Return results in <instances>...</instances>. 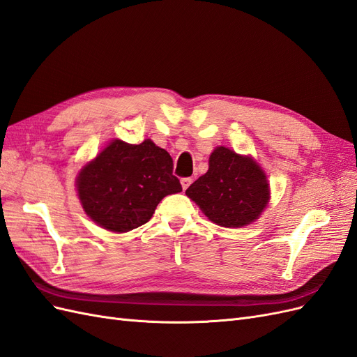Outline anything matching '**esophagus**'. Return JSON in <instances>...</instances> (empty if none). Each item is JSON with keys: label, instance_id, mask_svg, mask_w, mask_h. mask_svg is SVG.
<instances>
[{"label": "esophagus", "instance_id": "1", "mask_svg": "<svg viewBox=\"0 0 357 357\" xmlns=\"http://www.w3.org/2000/svg\"><path fill=\"white\" fill-rule=\"evenodd\" d=\"M180 183H181V188H183V190H186V189L190 186L192 178H189V177H185V178H181V180H180Z\"/></svg>", "mask_w": 357, "mask_h": 357}]
</instances>
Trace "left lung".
I'll return each instance as SVG.
<instances>
[{
	"instance_id": "1",
	"label": "left lung",
	"mask_w": 357,
	"mask_h": 357,
	"mask_svg": "<svg viewBox=\"0 0 357 357\" xmlns=\"http://www.w3.org/2000/svg\"><path fill=\"white\" fill-rule=\"evenodd\" d=\"M186 195L213 223L241 228L255 222L266 207L269 185L252 156L220 146L210 155L208 171L192 183Z\"/></svg>"
}]
</instances>
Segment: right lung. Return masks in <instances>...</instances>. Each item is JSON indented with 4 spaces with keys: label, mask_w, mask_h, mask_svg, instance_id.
Instances as JSON below:
<instances>
[{
    "label": "right lung",
    "mask_w": 357,
    "mask_h": 357,
    "mask_svg": "<svg viewBox=\"0 0 357 357\" xmlns=\"http://www.w3.org/2000/svg\"><path fill=\"white\" fill-rule=\"evenodd\" d=\"M75 186L84 213L117 234L147 223L162 199L181 192L172 158L152 139L142 144L113 139L80 169Z\"/></svg>",
    "instance_id": "1"
}]
</instances>
